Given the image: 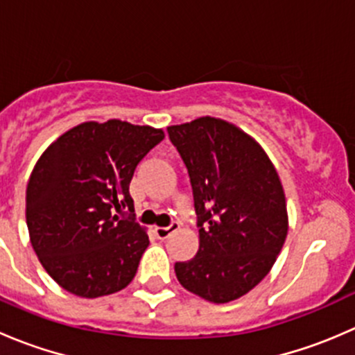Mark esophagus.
I'll list each match as a JSON object with an SVG mask.
<instances>
[{
	"mask_svg": "<svg viewBox=\"0 0 355 355\" xmlns=\"http://www.w3.org/2000/svg\"><path fill=\"white\" fill-rule=\"evenodd\" d=\"M175 230H178V223H171L170 227H156L155 228V235L157 239H159V241H163V239H166L168 235L171 234V232H175Z\"/></svg>",
	"mask_w": 355,
	"mask_h": 355,
	"instance_id": "esophagus-1",
	"label": "esophagus"
}]
</instances>
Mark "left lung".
I'll list each match as a JSON object with an SVG mask.
<instances>
[{"label": "left lung", "instance_id": "8db88e82", "mask_svg": "<svg viewBox=\"0 0 355 355\" xmlns=\"http://www.w3.org/2000/svg\"><path fill=\"white\" fill-rule=\"evenodd\" d=\"M187 166L199 250L175 263L182 287L214 304L245 295L270 273L288 232L280 177L250 135L220 118L168 127Z\"/></svg>", "mask_w": 355, "mask_h": 355}]
</instances>
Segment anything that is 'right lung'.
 <instances>
[{"label": "right lung", "instance_id": "right-lung-1", "mask_svg": "<svg viewBox=\"0 0 355 355\" xmlns=\"http://www.w3.org/2000/svg\"><path fill=\"white\" fill-rule=\"evenodd\" d=\"M164 139L161 128L85 121L56 139L27 184L31 244L49 277L85 299L125 288L149 237L135 223L128 192L142 157ZM114 212H121L118 217Z\"/></svg>", "mask_w": 355, "mask_h": 355}]
</instances>
